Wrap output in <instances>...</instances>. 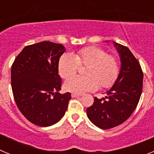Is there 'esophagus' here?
<instances>
[{
    "label": "esophagus",
    "instance_id": "1",
    "mask_svg": "<svg viewBox=\"0 0 154 154\" xmlns=\"http://www.w3.org/2000/svg\"><path fill=\"white\" fill-rule=\"evenodd\" d=\"M82 95L81 94H76V93H72V98H76V97H79V96H82Z\"/></svg>",
    "mask_w": 154,
    "mask_h": 154
}]
</instances>
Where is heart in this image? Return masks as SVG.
<instances>
[{
  "instance_id": "1",
  "label": "heart",
  "mask_w": 154,
  "mask_h": 154,
  "mask_svg": "<svg viewBox=\"0 0 154 154\" xmlns=\"http://www.w3.org/2000/svg\"><path fill=\"white\" fill-rule=\"evenodd\" d=\"M79 66H85V76H74L65 82L64 88L68 92L82 94L99 86L108 88L113 85L119 73L116 58L94 46L84 48L73 55L63 54L58 60V74L68 79L77 72Z\"/></svg>"
}]
</instances>
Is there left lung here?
Wrapping results in <instances>:
<instances>
[{"instance_id":"1","label":"left lung","mask_w":154,"mask_h":154,"mask_svg":"<svg viewBox=\"0 0 154 154\" xmlns=\"http://www.w3.org/2000/svg\"><path fill=\"white\" fill-rule=\"evenodd\" d=\"M121 61L115 83L102 99L94 97L87 108L88 118L95 126L108 130L124 123L138 105L143 89V73L140 62L126 46L113 42Z\"/></svg>"}]
</instances>
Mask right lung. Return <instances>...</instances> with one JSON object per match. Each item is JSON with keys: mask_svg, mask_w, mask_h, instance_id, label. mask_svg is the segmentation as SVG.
<instances>
[{"mask_svg": "<svg viewBox=\"0 0 154 154\" xmlns=\"http://www.w3.org/2000/svg\"><path fill=\"white\" fill-rule=\"evenodd\" d=\"M62 45L42 42L24 47L11 66V88L17 108L31 123L50 126L67 110L71 93L58 92L62 79L58 60Z\"/></svg>", "mask_w": 154, "mask_h": 154, "instance_id": "add662e5", "label": "right lung"}]
</instances>
